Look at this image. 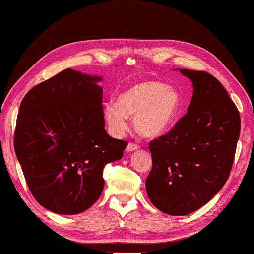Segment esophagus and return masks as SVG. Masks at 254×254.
<instances>
[{"instance_id":"1","label":"esophagus","mask_w":254,"mask_h":254,"mask_svg":"<svg viewBox=\"0 0 254 254\" xmlns=\"http://www.w3.org/2000/svg\"><path fill=\"white\" fill-rule=\"evenodd\" d=\"M137 149H139V145L134 144V143H128L127 146V149H126V151H127V152H132V151L137 150Z\"/></svg>"}]
</instances>
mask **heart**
I'll use <instances>...</instances> for the list:
<instances>
[{
  "instance_id": "b5f03b06",
  "label": "heart",
  "mask_w": 254,
  "mask_h": 254,
  "mask_svg": "<svg viewBox=\"0 0 254 254\" xmlns=\"http://www.w3.org/2000/svg\"><path fill=\"white\" fill-rule=\"evenodd\" d=\"M181 110V95L159 81L133 83L119 95L118 102L105 104L103 117L113 136L121 137L133 118L135 130L145 137H158L171 127Z\"/></svg>"
}]
</instances>
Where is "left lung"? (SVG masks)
<instances>
[{
  "mask_svg": "<svg viewBox=\"0 0 254 254\" xmlns=\"http://www.w3.org/2000/svg\"><path fill=\"white\" fill-rule=\"evenodd\" d=\"M179 71L192 82L191 102L168 134L150 143L152 170L145 181L152 204L170 215L199 210L222 189L241 128L236 104L214 76Z\"/></svg>",
  "mask_w": 254,
  "mask_h": 254,
  "instance_id": "obj_1",
  "label": "left lung"
}]
</instances>
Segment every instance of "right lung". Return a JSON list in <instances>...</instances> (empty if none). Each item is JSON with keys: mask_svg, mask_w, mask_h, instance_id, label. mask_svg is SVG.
<instances>
[{"mask_svg": "<svg viewBox=\"0 0 254 254\" xmlns=\"http://www.w3.org/2000/svg\"><path fill=\"white\" fill-rule=\"evenodd\" d=\"M101 76L66 68L27 92L15 154L35 200L57 214L84 212L104 188L103 168L127 143L105 131Z\"/></svg>", "mask_w": 254, "mask_h": 254, "instance_id": "add662e5", "label": "right lung"}]
</instances>
